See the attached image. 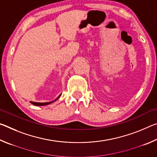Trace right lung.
Wrapping results in <instances>:
<instances>
[{"label": "right lung", "instance_id": "right-lung-1", "mask_svg": "<svg viewBox=\"0 0 157 157\" xmlns=\"http://www.w3.org/2000/svg\"><path fill=\"white\" fill-rule=\"evenodd\" d=\"M61 95L62 94H60L59 96H58L56 99L55 100H52V101H51V102H33V101H31V103L33 105H35V106H45V105H49V104H51V103H52V102H55V101L56 100H57L58 99H59V97L61 96Z\"/></svg>", "mask_w": 157, "mask_h": 157}]
</instances>
